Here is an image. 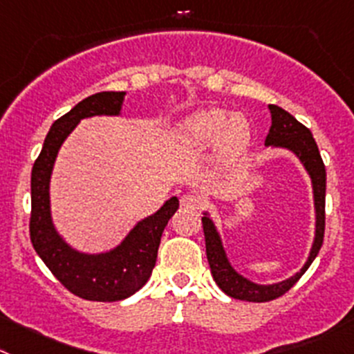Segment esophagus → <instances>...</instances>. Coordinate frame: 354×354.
Returning a JSON list of instances; mask_svg holds the SVG:
<instances>
[{
	"label": "esophagus",
	"instance_id": "34e87169",
	"mask_svg": "<svg viewBox=\"0 0 354 354\" xmlns=\"http://www.w3.org/2000/svg\"><path fill=\"white\" fill-rule=\"evenodd\" d=\"M203 205V200L198 194H183L180 196V207L189 208V210H198Z\"/></svg>",
	"mask_w": 354,
	"mask_h": 354
}]
</instances>
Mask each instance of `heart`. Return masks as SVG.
I'll list each match as a JSON object with an SVG mask.
<instances>
[{
    "label": "heart",
    "mask_w": 354,
    "mask_h": 354,
    "mask_svg": "<svg viewBox=\"0 0 354 354\" xmlns=\"http://www.w3.org/2000/svg\"><path fill=\"white\" fill-rule=\"evenodd\" d=\"M248 121L222 107H207L184 118L175 127V139L186 147H203L217 139L222 147H238L247 142Z\"/></svg>",
    "instance_id": "b5f03b06"
}]
</instances>
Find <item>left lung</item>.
Listing matches in <instances>:
<instances>
[{
  "mask_svg": "<svg viewBox=\"0 0 354 354\" xmlns=\"http://www.w3.org/2000/svg\"><path fill=\"white\" fill-rule=\"evenodd\" d=\"M271 113V129H269L268 137H266V147H276V149H287L301 161L304 170L308 171L311 179L313 187V203H315V238L309 248L308 261L290 278L276 283L261 285L252 281L250 278L241 274L231 264L227 252H225L224 243H222L221 233L214 218L210 217V212L205 210L201 222H203L205 233V247H207V259L210 264L212 276L215 283L218 285L224 294L230 297L238 299V301L248 302H268L272 299L280 297L285 292L290 290L295 281L306 272V269L311 266L315 257L318 255L319 248L323 243V234H325V187H326V174L325 165H323L322 156H319L318 146H316L313 133L306 129L304 124L299 123L290 113L278 106H269Z\"/></svg>",
  "mask_w": 354,
  "mask_h": 354,
  "instance_id": "obj_1",
  "label": "left lung"
}]
</instances>
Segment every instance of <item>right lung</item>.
Masks as SVG:
<instances>
[{"instance_id": "obj_1", "label": "right lung", "mask_w": 354, "mask_h": 354, "mask_svg": "<svg viewBox=\"0 0 354 354\" xmlns=\"http://www.w3.org/2000/svg\"><path fill=\"white\" fill-rule=\"evenodd\" d=\"M127 92H100L78 102L55 121L31 174V241L46 268L69 292L86 301H123L146 285L158 257L161 234L179 208L171 196L154 214L137 222L114 248L99 254L71 247L57 231L50 205V180L64 140L92 116H120Z\"/></svg>"}]
</instances>
